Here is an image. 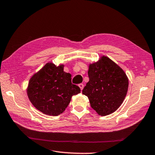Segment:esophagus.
Returning <instances> with one entry per match:
<instances>
[{"mask_svg":"<svg viewBox=\"0 0 155 155\" xmlns=\"http://www.w3.org/2000/svg\"><path fill=\"white\" fill-rule=\"evenodd\" d=\"M78 86H79V87H80L81 91H82V89H83V88H84V84H82V83L81 84H79Z\"/></svg>","mask_w":155,"mask_h":155,"instance_id":"obj_1","label":"esophagus"}]
</instances>
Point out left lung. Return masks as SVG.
Instances as JSON below:
<instances>
[{"label": "left lung", "mask_w": 155, "mask_h": 155, "mask_svg": "<svg viewBox=\"0 0 155 155\" xmlns=\"http://www.w3.org/2000/svg\"><path fill=\"white\" fill-rule=\"evenodd\" d=\"M89 81L82 94L89 99L92 108L101 116L114 113L123 103L129 81L124 71L105 55L89 64Z\"/></svg>", "instance_id": "obj_1"}]
</instances>
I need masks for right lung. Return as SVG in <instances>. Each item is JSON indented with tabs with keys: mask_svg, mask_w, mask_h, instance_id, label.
<instances>
[{
	"mask_svg": "<svg viewBox=\"0 0 155 155\" xmlns=\"http://www.w3.org/2000/svg\"><path fill=\"white\" fill-rule=\"evenodd\" d=\"M26 91L29 100L35 108L53 116L62 114L72 96L81 92L78 86L72 84L71 74L64 71V64L57 66L52 62L46 63L34 74Z\"/></svg>",
	"mask_w": 155,
	"mask_h": 155,
	"instance_id": "1",
	"label": "right lung"
}]
</instances>
